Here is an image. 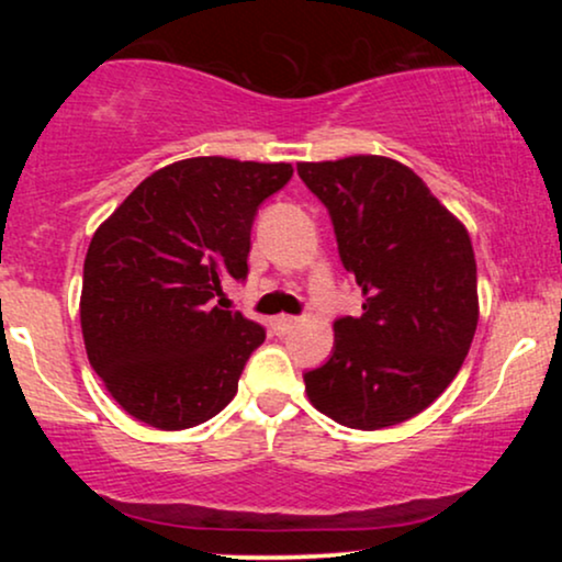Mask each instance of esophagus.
<instances>
[{
  "label": "esophagus",
  "instance_id": "34e87169",
  "mask_svg": "<svg viewBox=\"0 0 562 562\" xmlns=\"http://www.w3.org/2000/svg\"><path fill=\"white\" fill-rule=\"evenodd\" d=\"M295 317H288V314H282V317H274V322H272V327H274V333L277 335H285V333H290L295 327Z\"/></svg>",
  "mask_w": 562,
  "mask_h": 562
}]
</instances>
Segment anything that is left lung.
<instances>
[{
    "instance_id": "8db88e82",
    "label": "left lung",
    "mask_w": 562,
    "mask_h": 562,
    "mask_svg": "<svg viewBox=\"0 0 562 562\" xmlns=\"http://www.w3.org/2000/svg\"><path fill=\"white\" fill-rule=\"evenodd\" d=\"M299 177L330 214L340 261L364 293L359 317L335 319L330 359L303 372L308 402L346 428H391L447 391L473 344L468 229L398 160L299 164Z\"/></svg>"
}]
</instances>
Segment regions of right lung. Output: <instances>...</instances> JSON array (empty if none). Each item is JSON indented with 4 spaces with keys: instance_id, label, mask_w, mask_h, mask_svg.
Instances as JSON below:
<instances>
[{
    "instance_id": "obj_1",
    "label": "right lung",
    "mask_w": 562,
    "mask_h": 562,
    "mask_svg": "<svg viewBox=\"0 0 562 562\" xmlns=\"http://www.w3.org/2000/svg\"><path fill=\"white\" fill-rule=\"evenodd\" d=\"M290 177V164L177 160L94 232L83 261V346L128 415L184 430L232 402L267 330L224 308L222 282L248 277L259 205Z\"/></svg>"
}]
</instances>
